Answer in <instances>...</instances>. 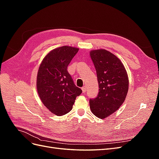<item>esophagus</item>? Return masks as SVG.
I'll list each match as a JSON object with an SVG mask.
<instances>
[{
  "mask_svg": "<svg viewBox=\"0 0 159 159\" xmlns=\"http://www.w3.org/2000/svg\"><path fill=\"white\" fill-rule=\"evenodd\" d=\"M81 89H82V91L83 93H85L86 92V89H87V88H86L85 86H84V87L81 88Z\"/></svg>",
  "mask_w": 159,
  "mask_h": 159,
  "instance_id": "obj_1",
  "label": "esophagus"
}]
</instances>
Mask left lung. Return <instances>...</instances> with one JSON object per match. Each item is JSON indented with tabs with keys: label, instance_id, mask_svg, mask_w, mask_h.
Listing matches in <instances>:
<instances>
[{
	"label": "left lung",
	"instance_id": "obj_1",
	"mask_svg": "<svg viewBox=\"0 0 159 159\" xmlns=\"http://www.w3.org/2000/svg\"><path fill=\"white\" fill-rule=\"evenodd\" d=\"M97 73L98 97L89 100L90 109L96 117L105 119L116 111L123 103L129 90V78L118 57L105 49L89 52Z\"/></svg>",
	"mask_w": 159,
	"mask_h": 159
}]
</instances>
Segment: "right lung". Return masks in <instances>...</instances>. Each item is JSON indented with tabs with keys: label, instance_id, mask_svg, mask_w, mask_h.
I'll return each mask as SVG.
<instances>
[{
	"label": "right lung",
	"instance_id": "right-lung-1",
	"mask_svg": "<svg viewBox=\"0 0 159 159\" xmlns=\"http://www.w3.org/2000/svg\"><path fill=\"white\" fill-rule=\"evenodd\" d=\"M78 48L64 46L48 53L37 74L36 88L42 103L53 114L61 116L73 107L82 91L75 85L67 70Z\"/></svg>",
	"mask_w": 159,
	"mask_h": 159
}]
</instances>
